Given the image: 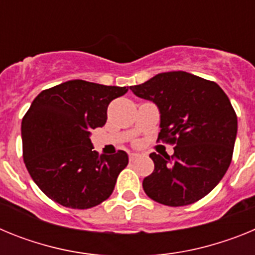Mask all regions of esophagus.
Segmentation results:
<instances>
[{"mask_svg":"<svg viewBox=\"0 0 255 255\" xmlns=\"http://www.w3.org/2000/svg\"><path fill=\"white\" fill-rule=\"evenodd\" d=\"M139 157V154L138 153H130V155H129V159H130V162H132L134 161V159H136Z\"/></svg>","mask_w":255,"mask_h":255,"instance_id":"1","label":"esophagus"}]
</instances>
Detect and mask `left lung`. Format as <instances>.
Here are the masks:
<instances>
[{"mask_svg": "<svg viewBox=\"0 0 255 255\" xmlns=\"http://www.w3.org/2000/svg\"><path fill=\"white\" fill-rule=\"evenodd\" d=\"M161 115L158 140L173 154L150 153L154 171L143 180L150 199L170 207L195 203L217 186L231 163L238 117L220 85L185 71L153 76L130 87Z\"/></svg>", "mask_w": 255, "mask_h": 255, "instance_id": "8db88e82", "label": "left lung"}]
</instances>
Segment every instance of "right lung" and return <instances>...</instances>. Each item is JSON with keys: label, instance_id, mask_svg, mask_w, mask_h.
<instances>
[{"label": "right lung", "instance_id": "right-lung-1", "mask_svg": "<svg viewBox=\"0 0 255 255\" xmlns=\"http://www.w3.org/2000/svg\"><path fill=\"white\" fill-rule=\"evenodd\" d=\"M128 89L76 79L40 92L31 102L21 123L22 158L49 199L87 209L112 194L129 157L124 150L100 155L91 131L105 125L110 102Z\"/></svg>", "mask_w": 255, "mask_h": 255}]
</instances>
